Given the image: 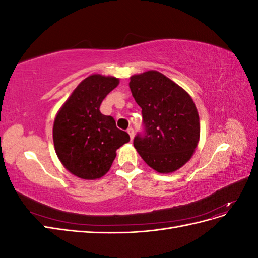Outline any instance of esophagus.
I'll use <instances>...</instances> for the list:
<instances>
[{"instance_id":"1","label":"esophagus","mask_w":258,"mask_h":258,"mask_svg":"<svg viewBox=\"0 0 258 258\" xmlns=\"http://www.w3.org/2000/svg\"><path fill=\"white\" fill-rule=\"evenodd\" d=\"M127 132H128V134H129V136H130V139H131V141H132V140H134V138H135V130L132 129V128H128Z\"/></svg>"}]
</instances>
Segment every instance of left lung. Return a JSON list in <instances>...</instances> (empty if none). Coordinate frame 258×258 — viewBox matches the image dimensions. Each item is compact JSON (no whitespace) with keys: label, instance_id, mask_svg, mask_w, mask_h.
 Returning <instances> with one entry per match:
<instances>
[{"label":"left lung","instance_id":"obj_1","mask_svg":"<svg viewBox=\"0 0 258 258\" xmlns=\"http://www.w3.org/2000/svg\"><path fill=\"white\" fill-rule=\"evenodd\" d=\"M129 87L145 126V135L134 140L137 152L157 172H174L189 161L199 142V114L191 97L154 70L132 75Z\"/></svg>","mask_w":258,"mask_h":258}]
</instances>
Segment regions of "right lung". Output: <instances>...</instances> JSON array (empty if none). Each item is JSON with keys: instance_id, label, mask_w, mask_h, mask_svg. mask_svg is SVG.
<instances>
[{"instance_id": "add662e5", "label": "right lung", "mask_w": 258, "mask_h": 258, "mask_svg": "<svg viewBox=\"0 0 258 258\" xmlns=\"http://www.w3.org/2000/svg\"><path fill=\"white\" fill-rule=\"evenodd\" d=\"M119 84L114 76L86 77L60 107L53 121L54 151L63 167L83 179H97L110 170L116 151L130 141L112 116L100 112L104 98Z\"/></svg>"}]
</instances>
